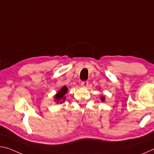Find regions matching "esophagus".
Listing matches in <instances>:
<instances>
[{
    "label": "esophagus",
    "mask_w": 154,
    "mask_h": 154,
    "mask_svg": "<svg viewBox=\"0 0 154 154\" xmlns=\"http://www.w3.org/2000/svg\"><path fill=\"white\" fill-rule=\"evenodd\" d=\"M88 83H89V82H88V81H83V82H82V85L83 87L85 88V87H87L88 85Z\"/></svg>",
    "instance_id": "esophagus-1"
}]
</instances>
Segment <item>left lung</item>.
Masks as SVG:
<instances>
[{"instance_id":"8db88e82","label":"left lung","mask_w":154,"mask_h":154,"mask_svg":"<svg viewBox=\"0 0 154 154\" xmlns=\"http://www.w3.org/2000/svg\"><path fill=\"white\" fill-rule=\"evenodd\" d=\"M100 99H101V100H102V101L105 100V98H104V97H100Z\"/></svg>"}]
</instances>
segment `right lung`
Returning a JSON list of instances; mask_svg holds the SVG:
<instances>
[{"instance_id":"add662e5","label":"right lung","mask_w":154,"mask_h":154,"mask_svg":"<svg viewBox=\"0 0 154 154\" xmlns=\"http://www.w3.org/2000/svg\"><path fill=\"white\" fill-rule=\"evenodd\" d=\"M68 88H66V85L65 86H63L61 90H60L59 92L56 94L55 96V99L56 100L57 103H58L60 102V103H64V101L66 99V96L64 95L66 94V93L67 92Z\"/></svg>"}]
</instances>
